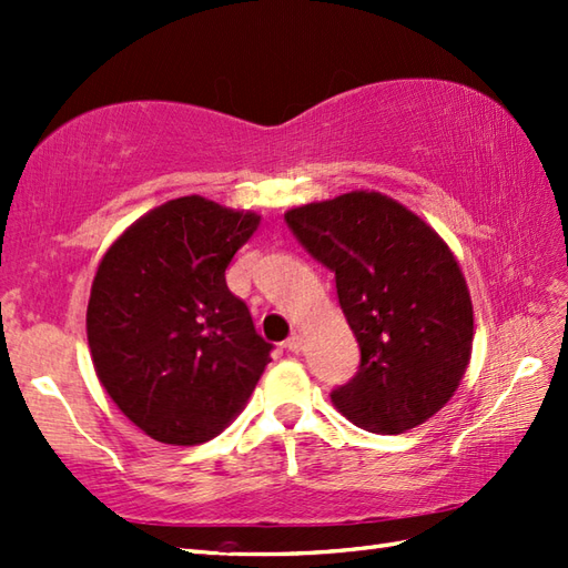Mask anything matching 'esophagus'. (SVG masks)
Segmentation results:
<instances>
[{"label": "esophagus", "instance_id": "1", "mask_svg": "<svg viewBox=\"0 0 568 568\" xmlns=\"http://www.w3.org/2000/svg\"><path fill=\"white\" fill-rule=\"evenodd\" d=\"M284 348L292 351V353H301V351H304V338H301L298 333H294L292 338H288V341L284 343Z\"/></svg>", "mask_w": 568, "mask_h": 568}]
</instances>
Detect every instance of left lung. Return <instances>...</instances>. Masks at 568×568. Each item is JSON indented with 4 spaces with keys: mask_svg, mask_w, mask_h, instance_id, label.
<instances>
[{
    "mask_svg": "<svg viewBox=\"0 0 568 568\" xmlns=\"http://www.w3.org/2000/svg\"><path fill=\"white\" fill-rule=\"evenodd\" d=\"M335 272L338 301L361 345V369L333 404L373 434H402L444 407L473 351V304L456 254L407 205L351 191L284 213Z\"/></svg>",
    "mask_w": 568,
    "mask_h": 568,
    "instance_id": "left-lung-1",
    "label": "left lung"
}]
</instances>
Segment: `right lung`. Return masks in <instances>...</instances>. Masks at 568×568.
<instances>
[{
	"label": "right lung",
	"instance_id": "obj_1",
	"mask_svg": "<svg viewBox=\"0 0 568 568\" xmlns=\"http://www.w3.org/2000/svg\"><path fill=\"white\" fill-rule=\"evenodd\" d=\"M260 220L183 195L134 220L102 254L85 316L90 357L110 399L154 442H211L272 361V343L225 282Z\"/></svg>",
	"mask_w": 568,
	"mask_h": 568
}]
</instances>
